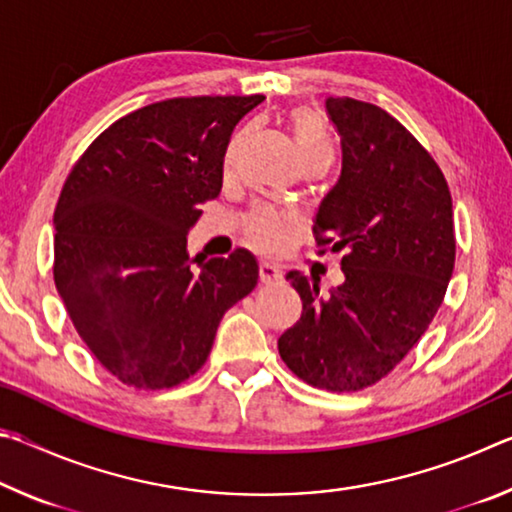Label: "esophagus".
Returning a JSON list of instances; mask_svg holds the SVG:
<instances>
[{
	"instance_id": "1",
	"label": "esophagus",
	"mask_w": 512,
	"mask_h": 512,
	"mask_svg": "<svg viewBox=\"0 0 512 512\" xmlns=\"http://www.w3.org/2000/svg\"><path fill=\"white\" fill-rule=\"evenodd\" d=\"M280 280H282V273L275 264H271V262L259 264V282L273 284V282H280Z\"/></svg>"
}]
</instances>
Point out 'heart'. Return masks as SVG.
Listing matches in <instances>:
<instances>
[{
    "instance_id": "b5f03b06",
    "label": "heart",
    "mask_w": 512,
    "mask_h": 512,
    "mask_svg": "<svg viewBox=\"0 0 512 512\" xmlns=\"http://www.w3.org/2000/svg\"><path fill=\"white\" fill-rule=\"evenodd\" d=\"M291 128H293V135H296L298 149L305 164L320 158H334L332 137H329L323 119H320L314 110L305 106L293 108ZM237 151H239V140L232 142L228 146V151H225V158H223L225 171L235 167ZM291 228H293L291 216L287 212L275 210L271 205H257L255 210L246 216V223H244V232L248 241L262 250L282 248L287 244Z\"/></svg>"
}]
</instances>
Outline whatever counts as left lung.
<instances>
[{
    "instance_id": "left-lung-1",
    "label": "left lung",
    "mask_w": 512,
    "mask_h": 512,
    "mask_svg": "<svg viewBox=\"0 0 512 512\" xmlns=\"http://www.w3.org/2000/svg\"><path fill=\"white\" fill-rule=\"evenodd\" d=\"M343 169L318 207L314 237L341 255L345 282L320 296L300 271L287 280L302 316L277 341L293 375L354 393L377 384L427 332L454 273V210L443 171L375 103L329 97Z\"/></svg>"
}]
</instances>
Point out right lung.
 Returning <instances> with one entry per match:
<instances>
[{"label":"right lung","mask_w":512,"mask_h":512,"mask_svg":"<svg viewBox=\"0 0 512 512\" xmlns=\"http://www.w3.org/2000/svg\"><path fill=\"white\" fill-rule=\"evenodd\" d=\"M264 101L180 97L108 126L69 171L54 210V282L88 350L121 384L194 377L225 311L257 287L244 248L189 268L187 232L223 183L241 117Z\"/></svg>","instance_id":"add662e5"}]
</instances>
